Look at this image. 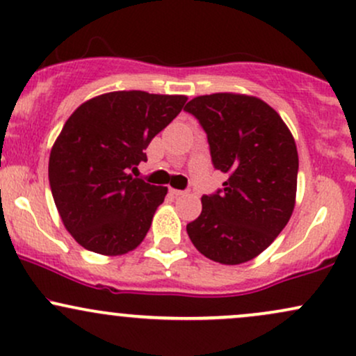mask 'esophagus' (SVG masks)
<instances>
[{
    "label": "esophagus",
    "mask_w": 356,
    "mask_h": 356,
    "mask_svg": "<svg viewBox=\"0 0 356 356\" xmlns=\"http://www.w3.org/2000/svg\"><path fill=\"white\" fill-rule=\"evenodd\" d=\"M169 192H170V194L174 195V197H179V195H184V194H186V192H184V191H179V189H169Z\"/></svg>",
    "instance_id": "esophagus-1"
}]
</instances>
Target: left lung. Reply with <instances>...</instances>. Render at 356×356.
Here are the masks:
<instances>
[{"instance_id": "obj_1", "label": "left lung", "mask_w": 356, "mask_h": 356, "mask_svg": "<svg viewBox=\"0 0 356 356\" xmlns=\"http://www.w3.org/2000/svg\"><path fill=\"white\" fill-rule=\"evenodd\" d=\"M207 134L222 189L202 195V212L187 224L197 251L220 264H241L266 249L295 209V138L266 102L239 93H212L186 105Z\"/></svg>"}]
</instances>
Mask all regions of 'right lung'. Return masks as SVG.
<instances>
[{
    "label": "right lung",
    "instance_id": "right-lung-1",
    "mask_svg": "<svg viewBox=\"0 0 356 356\" xmlns=\"http://www.w3.org/2000/svg\"><path fill=\"white\" fill-rule=\"evenodd\" d=\"M184 95L110 92L81 104L53 144L48 179L65 227L105 256L136 249L167 187L132 177L150 140L179 115Z\"/></svg>",
    "mask_w": 356,
    "mask_h": 356
}]
</instances>
